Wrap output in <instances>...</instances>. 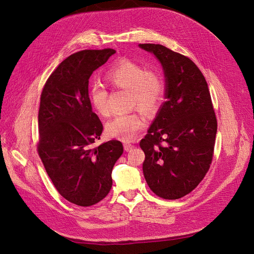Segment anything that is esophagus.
Listing matches in <instances>:
<instances>
[{
  "mask_svg": "<svg viewBox=\"0 0 254 254\" xmlns=\"http://www.w3.org/2000/svg\"><path fill=\"white\" fill-rule=\"evenodd\" d=\"M125 150L126 151H130L132 148H134L135 147V146L134 145H132V144H129V143H125Z\"/></svg>",
  "mask_w": 254,
  "mask_h": 254,
  "instance_id": "obj_1",
  "label": "esophagus"
}]
</instances>
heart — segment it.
<instances>
[{"label":"heart","mask_w":254,"mask_h":254,"mask_svg":"<svg viewBox=\"0 0 254 254\" xmlns=\"http://www.w3.org/2000/svg\"><path fill=\"white\" fill-rule=\"evenodd\" d=\"M112 85L129 90L131 106L147 113L154 112L161 105L165 93V81L156 69H146L141 64L127 59L118 61L106 74ZM89 101L95 110L102 116L109 114L108 91L100 83L90 85ZM145 125L144 118L136 112L116 115L107 124L106 131L109 137L123 141H132Z\"/></svg>","instance_id":"obj_1"}]
</instances>
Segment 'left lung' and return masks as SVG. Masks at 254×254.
<instances>
[{
  "mask_svg": "<svg viewBox=\"0 0 254 254\" xmlns=\"http://www.w3.org/2000/svg\"><path fill=\"white\" fill-rule=\"evenodd\" d=\"M153 53L166 77V102L140 142L143 173L159 197L177 199L192 191L212 163L217 120L206 79L188 57L161 44H139Z\"/></svg>",
  "mask_w": 254,
  "mask_h": 254,
  "instance_id": "8db88e82",
  "label": "left lung"
}]
</instances>
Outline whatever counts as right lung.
<instances>
[{"mask_svg": "<svg viewBox=\"0 0 254 254\" xmlns=\"http://www.w3.org/2000/svg\"><path fill=\"white\" fill-rule=\"evenodd\" d=\"M115 52L106 48L73 53L49 76L40 99L39 156L59 193L81 207L109 193L112 169L124 152L117 140L93 147L103 125L88 96L91 74Z\"/></svg>", "mask_w": 254, "mask_h": 254, "instance_id": "obj_1", "label": "right lung"}]
</instances>
